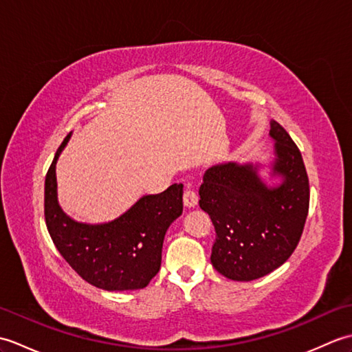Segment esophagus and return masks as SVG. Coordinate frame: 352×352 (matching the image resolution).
I'll list each match as a JSON object with an SVG mask.
<instances>
[{"label": "esophagus", "mask_w": 352, "mask_h": 352, "mask_svg": "<svg viewBox=\"0 0 352 352\" xmlns=\"http://www.w3.org/2000/svg\"><path fill=\"white\" fill-rule=\"evenodd\" d=\"M183 203L188 208L195 207L198 204V195L192 189H186L183 195Z\"/></svg>", "instance_id": "1"}]
</instances>
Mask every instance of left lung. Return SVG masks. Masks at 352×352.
<instances>
[{
  "mask_svg": "<svg viewBox=\"0 0 352 352\" xmlns=\"http://www.w3.org/2000/svg\"><path fill=\"white\" fill-rule=\"evenodd\" d=\"M269 134L275 140L272 172L281 184L267 188L257 166L228 162L208 168L199 188V207L216 231L212 265L234 281L257 280L280 267L307 219L310 188L300 149L276 121Z\"/></svg>",
  "mask_w": 352,
  "mask_h": 352,
  "instance_id": "1",
  "label": "left lung"
}]
</instances>
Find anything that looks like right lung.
<instances>
[{
	"label": "right lung",
	"mask_w": 352,
	"mask_h": 352,
	"mask_svg": "<svg viewBox=\"0 0 352 352\" xmlns=\"http://www.w3.org/2000/svg\"><path fill=\"white\" fill-rule=\"evenodd\" d=\"M69 138L58 146L45 178V222L52 242L74 271L95 287H146L160 269L166 230L183 213V184L142 197L115 221L76 222L57 203L56 163Z\"/></svg>",
	"instance_id": "right-lung-1"
}]
</instances>
